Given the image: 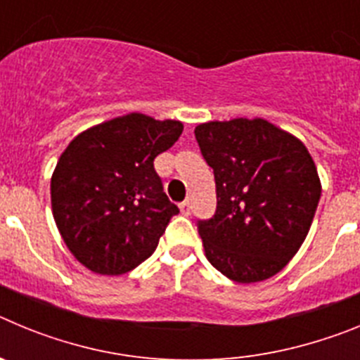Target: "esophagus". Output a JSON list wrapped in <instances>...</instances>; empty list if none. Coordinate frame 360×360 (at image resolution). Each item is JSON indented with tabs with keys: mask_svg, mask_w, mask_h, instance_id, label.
<instances>
[{
	"mask_svg": "<svg viewBox=\"0 0 360 360\" xmlns=\"http://www.w3.org/2000/svg\"><path fill=\"white\" fill-rule=\"evenodd\" d=\"M180 211H182V214H191V202L189 200H184L182 203H180Z\"/></svg>",
	"mask_w": 360,
	"mask_h": 360,
	"instance_id": "34e87169",
	"label": "esophagus"
}]
</instances>
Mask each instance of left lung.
I'll list each match as a JSON object with an SVG mask.
<instances>
[{"label":"left lung","instance_id":"obj_1","mask_svg":"<svg viewBox=\"0 0 360 360\" xmlns=\"http://www.w3.org/2000/svg\"><path fill=\"white\" fill-rule=\"evenodd\" d=\"M214 171L216 212L198 219L205 256L236 283L272 278L303 245L321 198L310 153L263 119L196 126Z\"/></svg>","mask_w":360,"mask_h":360}]
</instances>
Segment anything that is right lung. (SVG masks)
Returning <instances> with one entry per match:
<instances>
[{"instance_id":"obj_1","label":"right lung","mask_w":360,"mask_h":360,"mask_svg":"<svg viewBox=\"0 0 360 360\" xmlns=\"http://www.w3.org/2000/svg\"><path fill=\"white\" fill-rule=\"evenodd\" d=\"M182 122L142 113L77 135L52 174V212L70 252L91 272L126 274L146 262L178 207L164 193L155 158L182 135Z\"/></svg>"}]
</instances>
